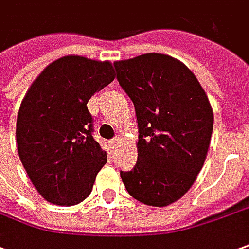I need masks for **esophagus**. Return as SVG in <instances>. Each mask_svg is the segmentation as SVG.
<instances>
[{"label":"esophagus","instance_id":"34e87169","mask_svg":"<svg viewBox=\"0 0 249 249\" xmlns=\"http://www.w3.org/2000/svg\"><path fill=\"white\" fill-rule=\"evenodd\" d=\"M120 142H121V139H120V136H117V138H114L111 140V144H113V147H117L120 144Z\"/></svg>","mask_w":249,"mask_h":249}]
</instances>
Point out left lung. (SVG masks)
Instances as JSON below:
<instances>
[{
  "label": "left lung",
  "instance_id": "8db88e82",
  "mask_svg": "<svg viewBox=\"0 0 249 249\" xmlns=\"http://www.w3.org/2000/svg\"><path fill=\"white\" fill-rule=\"evenodd\" d=\"M114 68L139 126L138 162L121 180L136 200L165 207L188 192L204 165L214 125L209 98L192 71L167 54H142Z\"/></svg>",
  "mask_w": 249,
  "mask_h": 249
}]
</instances>
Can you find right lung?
Here are the masks:
<instances>
[{"label": "right lung", "mask_w": 249, "mask_h": 249, "mask_svg": "<svg viewBox=\"0 0 249 249\" xmlns=\"http://www.w3.org/2000/svg\"><path fill=\"white\" fill-rule=\"evenodd\" d=\"M114 76L110 61L65 55L49 64L23 98L16 123L18 157L49 203L83 202L107 162L92 138L87 103Z\"/></svg>", "instance_id": "add662e5"}]
</instances>
